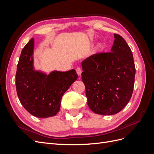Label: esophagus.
I'll return each instance as SVG.
<instances>
[{
	"mask_svg": "<svg viewBox=\"0 0 154 154\" xmlns=\"http://www.w3.org/2000/svg\"><path fill=\"white\" fill-rule=\"evenodd\" d=\"M76 71L77 74H78V75L80 76L82 72V69H81L80 67H77V68L76 69Z\"/></svg>",
	"mask_w": 154,
	"mask_h": 154,
	"instance_id": "esophagus-1",
	"label": "esophagus"
}]
</instances>
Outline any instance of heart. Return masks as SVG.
Segmentation results:
<instances>
[{
	"label": "heart",
	"instance_id": "heart-1",
	"mask_svg": "<svg viewBox=\"0 0 154 154\" xmlns=\"http://www.w3.org/2000/svg\"><path fill=\"white\" fill-rule=\"evenodd\" d=\"M104 48H105V45L103 44H101L99 45V46H98V49H99L101 50V49H103Z\"/></svg>",
	"mask_w": 154,
	"mask_h": 154
}]
</instances>
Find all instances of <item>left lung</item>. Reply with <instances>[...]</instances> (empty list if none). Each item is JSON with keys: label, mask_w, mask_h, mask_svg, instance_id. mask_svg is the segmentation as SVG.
I'll list each match as a JSON object with an SVG mask.
<instances>
[{"label": "left lung", "mask_w": 154, "mask_h": 154, "mask_svg": "<svg viewBox=\"0 0 154 154\" xmlns=\"http://www.w3.org/2000/svg\"><path fill=\"white\" fill-rule=\"evenodd\" d=\"M111 52L92 54L82 63V80L88 107L94 113H118L131 98L136 68L132 51L122 36L114 34Z\"/></svg>", "instance_id": "8db88e82"}]
</instances>
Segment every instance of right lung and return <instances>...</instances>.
I'll list each match as a JSON object with an SVG mask.
<instances>
[{"mask_svg":"<svg viewBox=\"0 0 154 154\" xmlns=\"http://www.w3.org/2000/svg\"><path fill=\"white\" fill-rule=\"evenodd\" d=\"M34 40L23 48L15 76L17 92L21 104L32 116L46 118L57 114L62 96L78 78L74 69L53 71L47 75L33 69Z\"/></svg>","mask_w":154,"mask_h":154,"instance_id":"right-lung-1","label":"right lung"}]
</instances>
